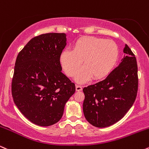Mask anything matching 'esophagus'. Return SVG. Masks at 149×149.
<instances>
[{
  "label": "esophagus",
  "mask_w": 149,
  "mask_h": 149,
  "mask_svg": "<svg viewBox=\"0 0 149 149\" xmlns=\"http://www.w3.org/2000/svg\"><path fill=\"white\" fill-rule=\"evenodd\" d=\"M82 90V87L79 85H76V91H81Z\"/></svg>",
  "instance_id": "1"
}]
</instances>
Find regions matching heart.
Listing matches in <instances>:
<instances>
[{
	"label": "heart",
	"mask_w": 149,
	"mask_h": 149,
	"mask_svg": "<svg viewBox=\"0 0 149 149\" xmlns=\"http://www.w3.org/2000/svg\"><path fill=\"white\" fill-rule=\"evenodd\" d=\"M118 57V46L112 40L96 37H83L76 41L73 50L66 49L61 55L63 69L68 77L78 72L76 81L84 83L92 77L102 79L112 70Z\"/></svg>",
	"instance_id": "obj_1"
}]
</instances>
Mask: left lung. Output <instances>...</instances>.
I'll return each mask as SVG.
<instances>
[{"label":"left lung","instance_id":"left-lung-1","mask_svg":"<svg viewBox=\"0 0 149 149\" xmlns=\"http://www.w3.org/2000/svg\"><path fill=\"white\" fill-rule=\"evenodd\" d=\"M121 63L102 81L83 88L85 98L83 111L93 126L105 127L125 116L137 97V64L134 54L127 45Z\"/></svg>","mask_w":149,"mask_h":149}]
</instances>
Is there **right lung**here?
Here are the masks:
<instances>
[{
  "mask_svg": "<svg viewBox=\"0 0 149 149\" xmlns=\"http://www.w3.org/2000/svg\"><path fill=\"white\" fill-rule=\"evenodd\" d=\"M66 45L65 33H49L31 39L16 59L12 95L30 121L49 126L59 121L75 85L61 72L60 58Z\"/></svg>",
  "mask_w": 149,
  "mask_h": 149,
  "instance_id": "1",
  "label": "right lung"
}]
</instances>
